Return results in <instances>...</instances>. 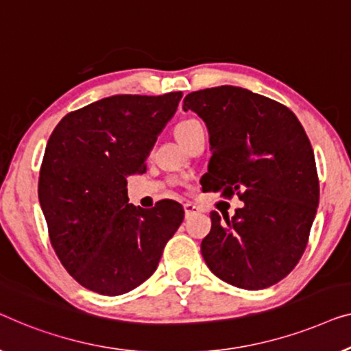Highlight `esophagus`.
<instances>
[{
    "label": "esophagus",
    "instance_id": "1",
    "mask_svg": "<svg viewBox=\"0 0 351 351\" xmlns=\"http://www.w3.org/2000/svg\"><path fill=\"white\" fill-rule=\"evenodd\" d=\"M184 211H186V218H189V216L199 213V206H195L194 204H191V202H187V204H184Z\"/></svg>",
    "mask_w": 351,
    "mask_h": 351
}]
</instances>
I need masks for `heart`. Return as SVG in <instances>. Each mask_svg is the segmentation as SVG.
<instances>
[{"mask_svg": "<svg viewBox=\"0 0 351 351\" xmlns=\"http://www.w3.org/2000/svg\"><path fill=\"white\" fill-rule=\"evenodd\" d=\"M202 127V124L197 119H182V121H180L178 122V124L175 125V138L178 141H182V140H186L187 136L191 135L192 132L194 130H197V128H200Z\"/></svg>", "mask_w": 351, "mask_h": 351, "instance_id": "heart-1", "label": "heart"}]
</instances>
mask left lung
Returning <instances> with one entry per match:
<instances>
[{"label":"left lung","instance_id":"8db88e82","mask_svg":"<svg viewBox=\"0 0 351 351\" xmlns=\"http://www.w3.org/2000/svg\"><path fill=\"white\" fill-rule=\"evenodd\" d=\"M182 110L208 128L213 156L202 189L243 202L232 218L210 213L211 230L200 245L206 265L241 289L278 283L302 258L319 202L307 133L281 103L241 87L192 92Z\"/></svg>","mask_w":351,"mask_h":351}]
</instances>
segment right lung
<instances>
[{
	"label": "right lung",
	"mask_w": 351,
	"mask_h": 351,
	"mask_svg": "<svg viewBox=\"0 0 351 351\" xmlns=\"http://www.w3.org/2000/svg\"><path fill=\"white\" fill-rule=\"evenodd\" d=\"M181 97H108L53 128L39 170V205L58 259L84 288L103 295L135 289L156 272L184 219L175 200L146 210L127 195V176L145 173Z\"/></svg>",
	"instance_id": "add662e5"
}]
</instances>
